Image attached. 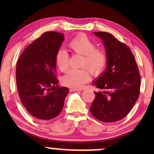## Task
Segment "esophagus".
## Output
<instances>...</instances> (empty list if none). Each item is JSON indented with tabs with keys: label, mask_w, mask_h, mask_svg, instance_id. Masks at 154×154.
Segmentation results:
<instances>
[{
	"label": "esophagus",
	"mask_w": 154,
	"mask_h": 154,
	"mask_svg": "<svg viewBox=\"0 0 154 154\" xmlns=\"http://www.w3.org/2000/svg\"><path fill=\"white\" fill-rule=\"evenodd\" d=\"M79 90H81V89H79V88H71L69 89V91L70 92H75V91H79Z\"/></svg>",
	"instance_id": "1"
}]
</instances>
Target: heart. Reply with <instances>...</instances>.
Returning <instances> with one entry per match:
<instances>
[{"label": "heart", "mask_w": 154, "mask_h": 154, "mask_svg": "<svg viewBox=\"0 0 154 154\" xmlns=\"http://www.w3.org/2000/svg\"><path fill=\"white\" fill-rule=\"evenodd\" d=\"M73 53L83 56L81 69L70 70L62 78L64 85L80 88L90 79V72L99 75L104 70L107 64V55L104 50L96 48V44L85 35H79L71 40L69 44ZM55 64L61 71L69 68V54L64 50H58L55 55Z\"/></svg>", "instance_id": "obj_1"}]
</instances>
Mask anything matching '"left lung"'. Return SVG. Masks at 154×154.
<instances>
[{
    "label": "left lung",
    "instance_id": "left-lung-1",
    "mask_svg": "<svg viewBox=\"0 0 154 154\" xmlns=\"http://www.w3.org/2000/svg\"><path fill=\"white\" fill-rule=\"evenodd\" d=\"M104 43L107 67L93 83L98 92L90 107L92 115L104 123L125 117L140 95L141 77L130 48L107 32H94Z\"/></svg>",
    "mask_w": 154,
    "mask_h": 154
}]
</instances>
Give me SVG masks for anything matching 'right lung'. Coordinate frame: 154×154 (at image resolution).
Here are the masks:
<instances>
[{
  "label": "right lung",
  "mask_w": 154,
  "mask_h": 154,
  "mask_svg": "<svg viewBox=\"0 0 154 154\" xmlns=\"http://www.w3.org/2000/svg\"><path fill=\"white\" fill-rule=\"evenodd\" d=\"M64 33L45 32L27 46L16 67L17 92L29 113L40 121H49L62 112L69 90L59 87L55 55Z\"/></svg>",
  "instance_id": "obj_1"
}]
</instances>
